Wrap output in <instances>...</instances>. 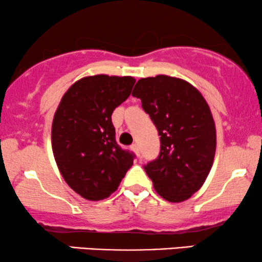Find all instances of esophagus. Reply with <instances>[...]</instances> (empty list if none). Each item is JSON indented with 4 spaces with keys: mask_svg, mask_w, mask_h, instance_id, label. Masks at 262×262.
Listing matches in <instances>:
<instances>
[{
    "mask_svg": "<svg viewBox=\"0 0 262 262\" xmlns=\"http://www.w3.org/2000/svg\"><path fill=\"white\" fill-rule=\"evenodd\" d=\"M130 148H131L132 151H134V152L136 154V155H137V156H141V150H139V148H138V145H137V144H132V145L130 146Z\"/></svg>",
    "mask_w": 262,
    "mask_h": 262,
    "instance_id": "esophagus-1",
    "label": "esophagus"
}]
</instances>
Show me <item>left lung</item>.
Instances as JSON below:
<instances>
[{"mask_svg": "<svg viewBox=\"0 0 262 262\" xmlns=\"http://www.w3.org/2000/svg\"><path fill=\"white\" fill-rule=\"evenodd\" d=\"M132 96L159 131V157L145 164L154 188L163 199L180 203L205 182L216 152V127L210 107L187 81L157 75L141 78Z\"/></svg>", "mask_w": 262, "mask_h": 262, "instance_id": "1", "label": "left lung"}]
</instances>
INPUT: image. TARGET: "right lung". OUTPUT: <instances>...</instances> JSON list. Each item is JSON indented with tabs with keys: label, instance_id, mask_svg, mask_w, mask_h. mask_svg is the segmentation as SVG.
Segmentation results:
<instances>
[{
	"label": "right lung",
	"instance_id": "add662e5",
	"mask_svg": "<svg viewBox=\"0 0 262 262\" xmlns=\"http://www.w3.org/2000/svg\"><path fill=\"white\" fill-rule=\"evenodd\" d=\"M131 76L95 75L71 85L52 121V151L70 188L88 200L117 191L135 155L116 142L112 113L131 94Z\"/></svg>",
	"mask_w": 262,
	"mask_h": 262
}]
</instances>
